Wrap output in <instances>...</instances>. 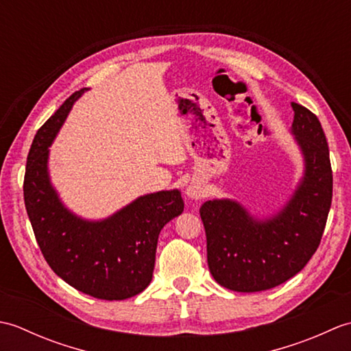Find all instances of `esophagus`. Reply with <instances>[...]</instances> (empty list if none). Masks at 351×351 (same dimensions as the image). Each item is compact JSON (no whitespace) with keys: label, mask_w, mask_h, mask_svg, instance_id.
Wrapping results in <instances>:
<instances>
[{"label":"esophagus","mask_w":351,"mask_h":351,"mask_svg":"<svg viewBox=\"0 0 351 351\" xmlns=\"http://www.w3.org/2000/svg\"><path fill=\"white\" fill-rule=\"evenodd\" d=\"M185 195H187L190 199H195V200H199L202 199L205 191H204V185L200 182H190V185L187 187V190H185Z\"/></svg>","instance_id":"1"}]
</instances>
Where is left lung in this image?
<instances>
[{
    "instance_id": "obj_1",
    "label": "left lung",
    "mask_w": 351,
    "mask_h": 351,
    "mask_svg": "<svg viewBox=\"0 0 351 351\" xmlns=\"http://www.w3.org/2000/svg\"><path fill=\"white\" fill-rule=\"evenodd\" d=\"M304 173L288 204L259 220L230 199L200 206L206 234L208 267L215 282L237 293L280 285L299 273L317 252L332 204L333 176L329 146L318 117L291 102Z\"/></svg>"
}]
</instances>
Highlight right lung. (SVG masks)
Wrapping results in <instances>:
<instances>
[{
	"label": "right lung",
	"instance_id": "add662e5",
	"mask_svg": "<svg viewBox=\"0 0 351 351\" xmlns=\"http://www.w3.org/2000/svg\"><path fill=\"white\" fill-rule=\"evenodd\" d=\"M84 90L71 95L37 131L24 176L25 208L52 271L95 299L125 300L151 283L158 235L184 211V200L180 190L151 193L99 221L63 205L49 181L48 147Z\"/></svg>",
	"mask_w": 351,
	"mask_h": 351
}]
</instances>
